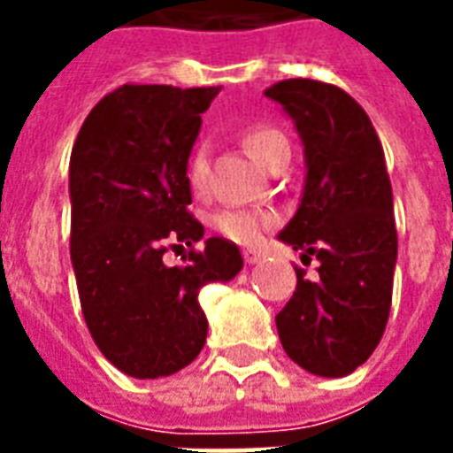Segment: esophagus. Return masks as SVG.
I'll use <instances>...</instances> for the list:
<instances>
[{"label": "esophagus", "mask_w": 453, "mask_h": 453, "mask_svg": "<svg viewBox=\"0 0 453 453\" xmlns=\"http://www.w3.org/2000/svg\"><path fill=\"white\" fill-rule=\"evenodd\" d=\"M242 258H244V263H249V265H254V263L261 261V254H258V251H251V249H247V251H242Z\"/></svg>", "instance_id": "1"}]
</instances>
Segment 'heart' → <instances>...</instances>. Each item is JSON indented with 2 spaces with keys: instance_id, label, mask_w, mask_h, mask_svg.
<instances>
[{
  "instance_id": "heart-1",
  "label": "heart",
  "mask_w": 453,
  "mask_h": 453,
  "mask_svg": "<svg viewBox=\"0 0 453 453\" xmlns=\"http://www.w3.org/2000/svg\"><path fill=\"white\" fill-rule=\"evenodd\" d=\"M242 141H244V148H247L249 155L265 169L280 152L291 150L289 138L275 127H270V124L249 127ZM185 173H188V183H190L192 192L202 195L206 190V183H209V148L204 143H199L192 150ZM211 223L216 227V233L223 234L226 240L251 247L256 242H261L263 234L275 226L277 216L270 211H263V209H223V211L213 216Z\"/></svg>"
}]
</instances>
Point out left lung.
Wrapping results in <instances>:
<instances>
[{
	"label": "left lung",
	"mask_w": 453,
	"mask_h": 453,
	"mask_svg": "<svg viewBox=\"0 0 453 453\" xmlns=\"http://www.w3.org/2000/svg\"><path fill=\"white\" fill-rule=\"evenodd\" d=\"M265 96L294 119L308 166L280 240L303 251V263L319 261L317 280L296 268L277 334L305 372L348 376L376 350L393 303L397 227L383 145L362 105L334 84L284 80Z\"/></svg>",
	"instance_id": "8db88e82"
}]
</instances>
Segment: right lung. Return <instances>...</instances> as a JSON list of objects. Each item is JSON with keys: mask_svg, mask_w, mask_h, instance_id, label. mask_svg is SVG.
Returning <instances> with one entry per match:
<instances>
[{"mask_svg": "<svg viewBox=\"0 0 453 453\" xmlns=\"http://www.w3.org/2000/svg\"><path fill=\"white\" fill-rule=\"evenodd\" d=\"M220 87L124 84L96 103L70 155V258L98 350L134 379L188 366L204 348L197 294L242 270L240 249L190 213L188 157ZM191 247L185 266L161 261Z\"/></svg>", "mask_w": 453, "mask_h": 453, "instance_id": "add662e5", "label": "right lung"}]
</instances>
